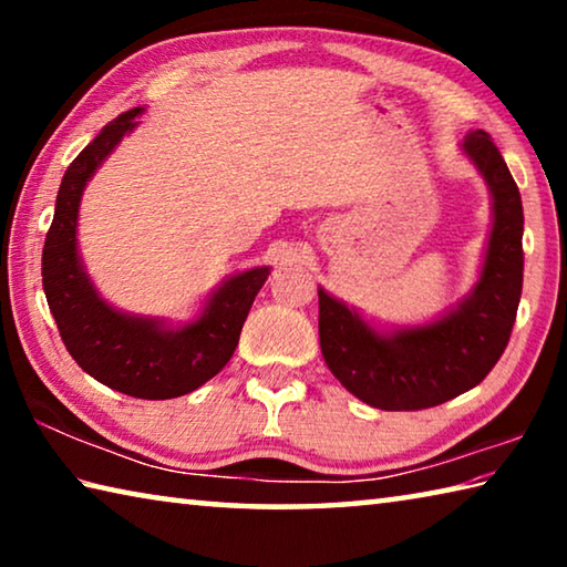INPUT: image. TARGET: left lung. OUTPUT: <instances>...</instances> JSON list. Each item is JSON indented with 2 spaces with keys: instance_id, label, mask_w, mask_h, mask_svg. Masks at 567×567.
I'll list each match as a JSON object with an SVG mask.
<instances>
[{
  "instance_id": "left-lung-1",
  "label": "left lung",
  "mask_w": 567,
  "mask_h": 567,
  "mask_svg": "<svg viewBox=\"0 0 567 567\" xmlns=\"http://www.w3.org/2000/svg\"><path fill=\"white\" fill-rule=\"evenodd\" d=\"M463 152L493 195L480 280L455 310L420 328L378 332L348 305L320 295V348L334 378L380 410H425L480 385L511 340L523 292V203L501 150L483 130Z\"/></svg>"
}]
</instances>
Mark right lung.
<instances>
[{"label":"right lung","instance_id":"right-lung-1","mask_svg":"<svg viewBox=\"0 0 567 567\" xmlns=\"http://www.w3.org/2000/svg\"><path fill=\"white\" fill-rule=\"evenodd\" d=\"M140 114L142 107H134L104 124L66 167L42 249V285L64 348L87 375L124 395L169 400L205 385L229 362L270 267L229 277L203 315L177 330L162 320L124 315L102 300L76 252L80 199L94 169L137 127Z\"/></svg>","mask_w":567,"mask_h":567}]
</instances>
